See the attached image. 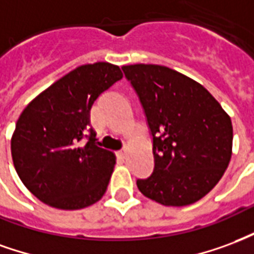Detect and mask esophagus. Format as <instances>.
Wrapping results in <instances>:
<instances>
[{"mask_svg": "<svg viewBox=\"0 0 254 254\" xmlns=\"http://www.w3.org/2000/svg\"><path fill=\"white\" fill-rule=\"evenodd\" d=\"M118 154H119L120 158H126V157H127V150H126V147H125V149L120 150V151H119V153H118Z\"/></svg>", "mask_w": 254, "mask_h": 254, "instance_id": "34e87169", "label": "esophagus"}]
</instances>
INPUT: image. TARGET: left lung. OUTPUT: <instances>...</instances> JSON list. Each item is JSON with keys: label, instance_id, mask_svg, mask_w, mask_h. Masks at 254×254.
Here are the masks:
<instances>
[{"label": "left lung", "instance_id": "8db88e82", "mask_svg": "<svg viewBox=\"0 0 254 254\" xmlns=\"http://www.w3.org/2000/svg\"><path fill=\"white\" fill-rule=\"evenodd\" d=\"M145 109L154 170L138 180L151 200L181 207L200 200L221 180L233 149L229 115L207 89L160 64L123 66Z\"/></svg>", "mask_w": 254, "mask_h": 254}]
</instances>
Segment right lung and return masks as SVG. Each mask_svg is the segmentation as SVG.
Listing matches in <instances>:
<instances>
[{"mask_svg":"<svg viewBox=\"0 0 254 254\" xmlns=\"http://www.w3.org/2000/svg\"><path fill=\"white\" fill-rule=\"evenodd\" d=\"M122 78L116 64H82L24 108L10 140L12 160L20 180L39 200L59 210H79L103 197L116 158L96 142L90 108Z\"/></svg>","mask_w":254,"mask_h":254,"instance_id":"add662e5","label":"right lung"}]
</instances>
